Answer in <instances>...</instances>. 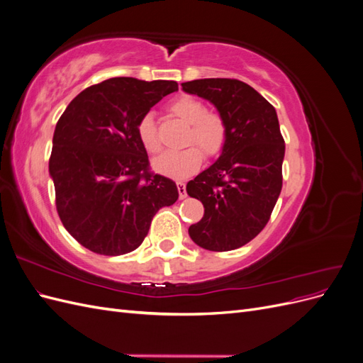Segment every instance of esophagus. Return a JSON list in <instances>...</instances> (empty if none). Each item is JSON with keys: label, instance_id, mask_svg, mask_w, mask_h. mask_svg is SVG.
Instances as JSON below:
<instances>
[{"label": "esophagus", "instance_id": "obj_1", "mask_svg": "<svg viewBox=\"0 0 363 363\" xmlns=\"http://www.w3.org/2000/svg\"><path fill=\"white\" fill-rule=\"evenodd\" d=\"M177 189H179V199L180 200H184L186 199V186H184V183H182V182H177Z\"/></svg>", "mask_w": 363, "mask_h": 363}]
</instances>
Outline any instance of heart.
Returning a JSON list of instances; mask_svg holds the SVG:
<instances>
[{"mask_svg": "<svg viewBox=\"0 0 363 363\" xmlns=\"http://www.w3.org/2000/svg\"><path fill=\"white\" fill-rule=\"evenodd\" d=\"M169 112L191 125L188 144H196L207 156H213L221 150L225 138V125L221 116L207 112L206 106L192 96H180L169 104ZM136 133L151 155L160 150L157 127L152 113H145L139 119ZM203 155L199 148L189 147L182 151H168L152 160V169L171 179H186L200 168Z\"/></svg>", "mask_w": 363, "mask_h": 363, "instance_id": "b5f03b06", "label": "heart"}]
</instances>
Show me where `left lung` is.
<instances>
[{
	"mask_svg": "<svg viewBox=\"0 0 363 363\" xmlns=\"http://www.w3.org/2000/svg\"><path fill=\"white\" fill-rule=\"evenodd\" d=\"M182 87L212 103L225 125L221 155L186 186L204 206L189 236L208 251L236 250L267 225L281 191L284 140L276 108L239 80L201 79Z\"/></svg>",
	"mask_w": 363,
	"mask_h": 363,
	"instance_id": "obj_1",
	"label": "left lung"
}]
</instances>
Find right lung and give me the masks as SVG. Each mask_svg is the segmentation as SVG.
<instances>
[{
  "instance_id": "add662e5",
  "label": "right lung",
  "mask_w": 363,
  "mask_h": 363,
  "mask_svg": "<svg viewBox=\"0 0 363 363\" xmlns=\"http://www.w3.org/2000/svg\"><path fill=\"white\" fill-rule=\"evenodd\" d=\"M175 91L172 80L115 77L80 92L57 121L50 157L57 213L96 255L136 250L159 208L179 199L172 180L148 171L136 133L139 119Z\"/></svg>"
}]
</instances>
